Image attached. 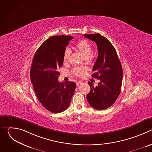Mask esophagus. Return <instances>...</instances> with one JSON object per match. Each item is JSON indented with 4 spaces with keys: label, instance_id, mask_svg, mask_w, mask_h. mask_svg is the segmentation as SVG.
Returning a JSON list of instances; mask_svg holds the SVG:
<instances>
[{
    "label": "esophagus",
    "instance_id": "obj_1",
    "mask_svg": "<svg viewBox=\"0 0 152 152\" xmlns=\"http://www.w3.org/2000/svg\"><path fill=\"white\" fill-rule=\"evenodd\" d=\"M81 83H82L81 82H76V85L78 86H79Z\"/></svg>",
    "mask_w": 152,
    "mask_h": 152
}]
</instances>
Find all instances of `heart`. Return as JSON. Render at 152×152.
<instances>
[{
    "label": "heart",
    "mask_w": 152,
    "mask_h": 152,
    "mask_svg": "<svg viewBox=\"0 0 152 152\" xmlns=\"http://www.w3.org/2000/svg\"><path fill=\"white\" fill-rule=\"evenodd\" d=\"M76 48L82 53L85 59L89 58L92 53V46L90 43L85 39L80 40L78 42L76 45ZM71 54V50L69 48H66L64 52L63 55V60L64 62H67L69 61L70 55ZM86 69L83 67H75L73 70V73L78 76L82 75V72H84Z\"/></svg>",
    "instance_id": "b5f03b06"
}]
</instances>
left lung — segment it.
I'll return each mask as SVG.
<instances>
[{
	"label": "left lung",
	"instance_id": "1",
	"mask_svg": "<svg viewBox=\"0 0 152 152\" xmlns=\"http://www.w3.org/2000/svg\"><path fill=\"white\" fill-rule=\"evenodd\" d=\"M96 42L98 56L94 65L92 77L99 79L96 87L92 83L90 92L86 95L89 104L97 110H104L112 106L118 98L121 88L123 69L117 52L111 42L99 34H84Z\"/></svg>",
	"mask_w": 152,
	"mask_h": 152
}]
</instances>
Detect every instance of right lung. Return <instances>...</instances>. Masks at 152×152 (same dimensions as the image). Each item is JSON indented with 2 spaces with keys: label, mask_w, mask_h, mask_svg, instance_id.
<instances>
[{
  "label": "right lung",
  "mask_w": 152,
  "mask_h": 152,
  "mask_svg": "<svg viewBox=\"0 0 152 152\" xmlns=\"http://www.w3.org/2000/svg\"><path fill=\"white\" fill-rule=\"evenodd\" d=\"M71 36H53L38 49L30 70L31 80L37 97L46 109L59 113L67 109L76 88V83L59 82L58 69L63 64V55Z\"/></svg>",
  "instance_id": "obj_1"
}]
</instances>
